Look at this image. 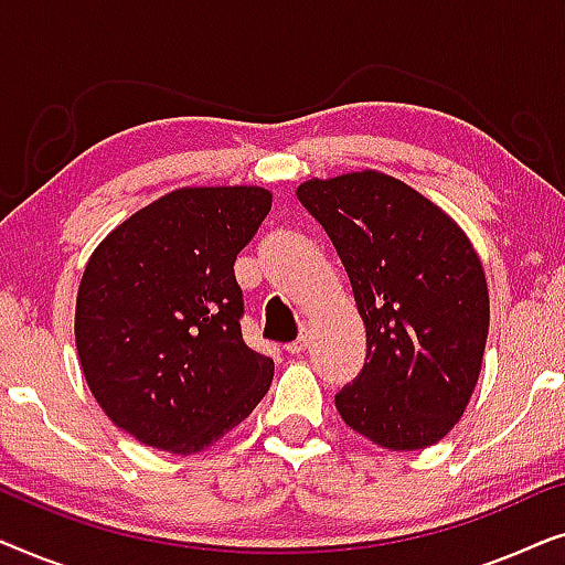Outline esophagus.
<instances>
[{"label": "esophagus", "instance_id": "obj_1", "mask_svg": "<svg viewBox=\"0 0 565 565\" xmlns=\"http://www.w3.org/2000/svg\"><path fill=\"white\" fill-rule=\"evenodd\" d=\"M308 342H311V339H308V331L303 329V334H300L296 342H290V344H285V350H288L290 354H300V352H306V347H308Z\"/></svg>", "mask_w": 565, "mask_h": 565}]
</instances>
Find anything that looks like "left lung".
<instances>
[{"label":"left lung","mask_w":565,"mask_h":565,"mask_svg":"<svg viewBox=\"0 0 565 565\" xmlns=\"http://www.w3.org/2000/svg\"><path fill=\"white\" fill-rule=\"evenodd\" d=\"M296 195L334 244L365 323V365L337 393L339 416L391 452L439 443L473 396L489 337L473 244L443 207L375 169L313 177Z\"/></svg>","instance_id":"obj_1"}]
</instances>
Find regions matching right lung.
I'll list each match as a JSON object with an SVG mask.
<instances>
[{
	"instance_id": "obj_1",
	"label": "right lung",
	"mask_w": 565,
	"mask_h": 565,
	"mask_svg": "<svg viewBox=\"0 0 565 565\" xmlns=\"http://www.w3.org/2000/svg\"><path fill=\"white\" fill-rule=\"evenodd\" d=\"M273 207L254 184L180 188L107 234L84 267L74 337L92 396L141 445L195 455L265 398L275 362L238 319L236 254Z\"/></svg>"
}]
</instances>
